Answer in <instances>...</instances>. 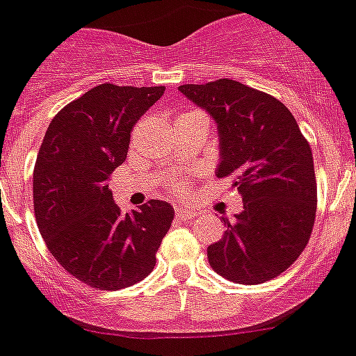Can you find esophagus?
Returning a JSON list of instances; mask_svg holds the SVG:
<instances>
[{
  "mask_svg": "<svg viewBox=\"0 0 356 356\" xmlns=\"http://www.w3.org/2000/svg\"><path fill=\"white\" fill-rule=\"evenodd\" d=\"M197 216L198 212L189 211V209H177V211H175V218L181 219V221H189V219L197 218Z\"/></svg>",
  "mask_w": 356,
  "mask_h": 356,
  "instance_id": "esophagus-1",
  "label": "esophagus"
}]
</instances>
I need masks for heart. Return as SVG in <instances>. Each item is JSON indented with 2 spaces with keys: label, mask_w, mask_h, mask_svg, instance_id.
Here are the masks:
<instances>
[{
  "label": "heart",
  "mask_w": 356,
  "mask_h": 356,
  "mask_svg": "<svg viewBox=\"0 0 356 356\" xmlns=\"http://www.w3.org/2000/svg\"><path fill=\"white\" fill-rule=\"evenodd\" d=\"M188 114H195V112H184V114H181V115H188ZM181 115H179V118H181ZM168 189H170L172 195H182V193H184V189L181 188V184H179V182H175V181L168 182Z\"/></svg>",
  "instance_id": "b5f03b06"
}]
</instances>
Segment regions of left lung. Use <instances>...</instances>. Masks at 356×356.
I'll use <instances>...</instances> for the list:
<instances>
[{
    "mask_svg": "<svg viewBox=\"0 0 356 356\" xmlns=\"http://www.w3.org/2000/svg\"><path fill=\"white\" fill-rule=\"evenodd\" d=\"M218 122L221 161L244 211L207 248L211 267L232 283L260 284L283 274L305 249L316 218L311 145L274 96L230 79L179 86Z\"/></svg>",
    "mask_w": 356,
    "mask_h": 356,
    "instance_id": "1",
    "label": "left lung"
}]
</instances>
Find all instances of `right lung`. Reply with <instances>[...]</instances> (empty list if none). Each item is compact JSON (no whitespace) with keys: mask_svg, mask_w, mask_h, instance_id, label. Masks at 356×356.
Returning a JSON list of instances; mask_svg holds the SVG:
<instances>
[{"mask_svg":"<svg viewBox=\"0 0 356 356\" xmlns=\"http://www.w3.org/2000/svg\"><path fill=\"white\" fill-rule=\"evenodd\" d=\"M163 92V86H96L54 115L36 156L40 234L61 267L92 288L122 290L151 274L174 219V207L159 200L124 214L107 184L124 163L135 122Z\"/></svg>","mask_w":356,"mask_h":356,"instance_id":"right-lung-1","label":"right lung"}]
</instances>
